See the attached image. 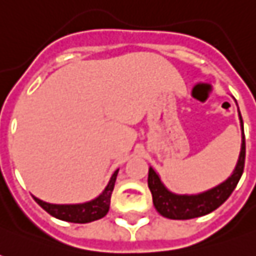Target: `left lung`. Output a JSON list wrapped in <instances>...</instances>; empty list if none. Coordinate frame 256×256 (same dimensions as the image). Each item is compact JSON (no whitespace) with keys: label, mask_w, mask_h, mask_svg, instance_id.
Masks as SVG:
<instances>
[{"label":"left lung","mask_w":256,"mask_h":256,"mask_svg":"<svg viewBox=\"0 0 256 256\" xmlns=\"http://www.w3.org/2000/svg\"><path fill=\"white\" fill-rule=\"evenodd\" d=\"M240 120L242 128V146H241L240 160L232 176L216 188L198 196H176L168 190H166L158 176L150 167L147 182H148V188L152 191L153 204L160 216L170 220H191V218L207 216L228 200L241 178L245 166V134H244V122L241 113H240Z\"/></svg>","instance_id":"left-lung-1"}]
</instances>
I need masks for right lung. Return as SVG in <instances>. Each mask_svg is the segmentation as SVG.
<instances>
[{
    "mask_svg": "<svg viewBox=\"0 0 256 256\" xmlns=\"http://www.w3.org/2000/svg\"><path fill=\"white\" fill-rule=\"evenodd\" d=\"M118 177V172L112 176L108 187L102 192L98 198L93 201L84 202V204H76V206H56V204H48L40 200L35 198V201L44 208L48 214L55 216L58 220L68 221V222H75V224H86L92 222L96 220H100L108 214L110 208V197L112 191L114 188V181Z\"/></svg>",
    "mask_w": 256,
    "mask_h": 256,
    "instance_id": "right-lung-1",
    "label": "right lung"
}]
</instances>
